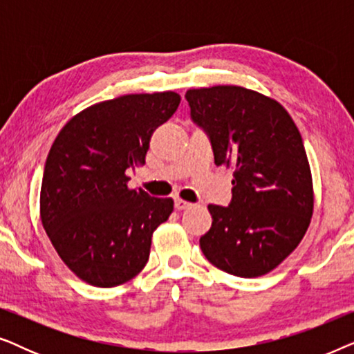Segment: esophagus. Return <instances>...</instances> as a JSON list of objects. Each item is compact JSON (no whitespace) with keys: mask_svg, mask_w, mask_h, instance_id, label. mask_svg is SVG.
I'll return each instance as SVG.
<instances>
[{"mask_svg":"<svg viewBox=\"0 0 354 354\" xmlns=\"http://www.w3.org/2000/svg\"><path fill=\"white\" fill-rule=\"evenodd\" d=\"M192 206H193L192 203L182 200V198H176V209L183 211V209H188V207H192Z\"/></svg>","mask_w":354,"mask_h":354,"instance_id":"34e87169","label":"esophagus"}]
</instances>
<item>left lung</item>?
Instances as JSON below:
<instances>
[{
  "instance_id": "left-lung-1",
  "label": "left lung",
  "mask_w": 354,
  "mask_h": 354,
  "mask_svg": "<svg viewBox=\"0 0 354 354\" xmlns=\"http://www.w3.org/2000/svg\"><path fill=\"white\" fill-rule=\"evenodd\" d=\"M193 122L207 133L216 166L234 171L229 206L209 205L212 225L200 239L217 269L253 279L270 272L311 224V167L287 109L236 85L185 93Z\"/></svg>"
}]
</instances>
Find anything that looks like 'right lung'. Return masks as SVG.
<instances>
[{"label":"right lung","mask_w":354,"mask_h":354,"mask_svg":"<svg viewBox=\"0 0 354 354\" xmlns=\"http://www.w3.org/2000/svg\"><path fill=\"white\" fill-rule=\"evenodd\" d=\"M176 91L124 95L75 114L48 153L40 217L56 253L84 282L118 287L147 266L153 232L172 198L127 187V169L145 164L154 130L176 113Z\"/></svg>","instance_id":"1"}]
</instances>
